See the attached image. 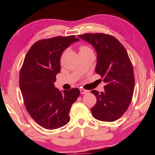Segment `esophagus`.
Masks as SVG:
<instances>
[{"label":"esophagus","mask_w":155,"mask_h":155,"mask_svg":"<svg viewBox=\"0 0 155 155\" xmlns=\"http://www.w3.org/2000/svg\"><path fill=\"white\" fill-rule=\"evenodd\" d=\"M80 91H81V94H86V93L88 92V91H87V90H86L84 89H81Z\"/></svg>","instance_id":"obj_1"}]
</instances>
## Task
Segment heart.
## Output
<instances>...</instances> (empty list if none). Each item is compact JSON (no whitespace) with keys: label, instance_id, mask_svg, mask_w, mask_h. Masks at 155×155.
Returning <instances> with one entry per match:
<instances>
[{"label":"heart","instance_id":"obj_1","mask_svg":"<svg viewBox=\"0 0 155 155\" xmlns=\"http://www.w3.org/2000/svg\"><path fill=\"white\" fill-rule=\"evenodd\" d=\"M90 51H92V50H91L90 48L85 46H82L80 48V53H85V52H90Z\"/></svg>","mask_w":155,"mask_h":155}]
</instances>
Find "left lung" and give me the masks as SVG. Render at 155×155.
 <instances>
[{
    "instance_id": "obj_1",
    "label": "left lung",
    "mask_w": 155,
    "mask_h": 155,
    "mask_svg": "<svg viewBox=\"0 0 155 155\" xmlns=\"http://www.w3.org/2000/svg\"><path fill=\"white\" fill-rule=\"evenodd\" d=\"M78 37L90 44L97 53L95 71L105 83L104 92L92 90L97 103L91 109L97 120L113 122L122 116L132 101L135 79L132 63L121 43L103 33H86Z\"/></svg>"
}]
</instances>
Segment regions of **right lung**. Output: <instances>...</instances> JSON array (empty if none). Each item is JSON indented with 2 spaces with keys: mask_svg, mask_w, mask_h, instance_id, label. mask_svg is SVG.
<instances>
[{
  "mask_svg": "<svg viewBox=\"0 0 155 155\" xmlns=\"http://www.w3.org/2000/svg\"><path fill=\"white\" fill-rule=\"evenodd\" d=\"M79 41L74 35L43 39L31 47L19 74V87L25 108L37 124L48 130L66 125L71 105L80 95L74 88L60 91L54 82L60 72L61 54Z\"/></svg>",
  "mask_w": 155,
  "mask_h": 155,
  "instance_id": "right-lung-1",
  "label": "right lung"
}]
</instances>
